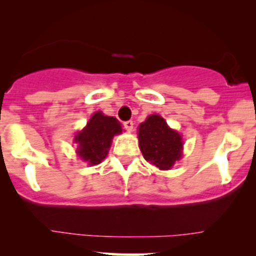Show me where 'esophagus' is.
<instances>
[{"label":"esophagus","instance_id":"obj_1","mask_svg":"<svg viewBox=\"0 0 256 256\" xmlns=\"http://www.w3.org/2000/svg\"><path fill=\"white\" fill-rule=\"evenodd\" d=\"M124 128L128 132L132 131V128H134V122H132V120H128V122H124Z\"/></svg>","mask_w":256,"mask_h":256}]
</instances>
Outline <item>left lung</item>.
<instances>
[{"label":"left lung","instance_id":"obj_1","mask_svg":"<svg viewBox=\"0 0 256 256\" xmlns=\"http://www.w3.org/2000/svg\"><path fill=\"white\" fill-rule=\"evenodd\" d=\"M138 142L143 158L160 170H170L182 158V136L158 114H152L140 122Z\"/></svg>","mask_w":256,"mask_h":256}]
</instances>
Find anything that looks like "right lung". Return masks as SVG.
Returning <instances> with one entry per match:
<instances>
[{
    "instance_id": "add662e5",
    "label": "right lung",
    "mask_w": 256,
    "mask_h": 256,
    "mask_svg": "<svg viewBox=\"0 0 256 256\" xmlns=\"http://www.w3.org/2000/svg\"><path fill=\"white\" fill-rule=\"evenodd\" d=\"M122 132V125L114 116H107L102 112H96L83 130L76 134V152L88 165H98L107 156L113 137Z\"/></svg>"
}]
</instances>
